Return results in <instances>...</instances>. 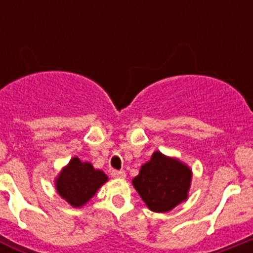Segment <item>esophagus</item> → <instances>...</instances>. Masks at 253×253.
Returning a JSON list of instances; mask_svg holds the SVG:
<instances>
[{
  "label": "esophagus",
  "instance_id": "34e87169",
  "mask_svg": "<svg viewBox=\"0 0 253 253\" xmlns=\"http://www.w3.org/2000/svg\"><path fill=\"white\" fill-rule=\"evenodd\" d=\"M111 176L115 178H125V172L118 171V169H113V171H111Z\"/></svg>",
  "mask_w": 253,
  "mask_h": 253
}]
</instances>
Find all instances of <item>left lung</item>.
Masks as SVG:
<instances>
[{"mask_svg":"<svg viewBox=\"0 0 253 253\" xmlns=\"http://www.w3.org/2000/svg\"><path fill=\"white\" fill-rule=\"evenodd\" d=\"M191 171L175 158L154 152L143 165L133 185L152 211L165 213L186 200Z\"/></svg>","mask_w":253,"mask_h":253,"instance_id":"left-lung-1","label":"left lung"}]
</instances>
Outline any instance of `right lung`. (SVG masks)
Returning a JSON list of instances; mask_svg holds the SVG:
<instances>
[{"mask_svg":"<svg viewBox=\"0 0 253 253\" xmlns=\"http://www.w3.org/2000/svg\"><path fill=\"white\" fill-rule=\"evenodd\" d=\"M106 181L107 176L104 172L75 157L62 169L55 185L58 194L72 207L78 208L86 204Z\"/></svg>","mask_w":253,"mask_h":253,"instance_id":"1","label":"right lung"}]
</instances>
